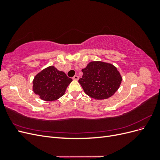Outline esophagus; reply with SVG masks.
<instances>
[{"label": "esophagus", "instance_id": "34e87169", "mask_svg": "<svg viewBox=\"0 0 160 160\" xmlns=\"http://www.w3.org/2000/svg\"><path fill=\"white\" fill-rule=\"evenodd\" d=\"M72 79L77 81V80L79 79V76H78V75H75L73 77H72Z\"/></svg>", "mask_w": 160, "mask_h": 160}]
</instances>
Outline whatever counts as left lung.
<instances>
[{"label": "left lung", "instance_id": "8db88e82", "mask_svg": "<svg viewBox=\"0 0 160 160\" xmlns=\"http://www.w3.org/2000/svg\"><path fill=\"white\" fill-rule=\"evenodd\" d=\"M79 83L85 93L95 99H106L114 95L122 81L117 68L109 62L91 61L82 69Z\"/></svg>", "mask_w": 160, "mask_h": 160}]
</instances>
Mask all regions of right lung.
<instances>
[{"mask_svg": "<svg viewBox=\"0 0 160 160\" xmlns=\"http://www.w3.org/2000/svg\"><path fill=\"white\" fill-rule=\"evenodd\" d=\"M72 79L54 66L42 69L34 77L32 91L41 99L52 101L63 95Z\"/></svg>", "mask_w": 160, "mask_h": 160, "instance_id": "right-lung-1", "label": "right lung"}]
</instances>
